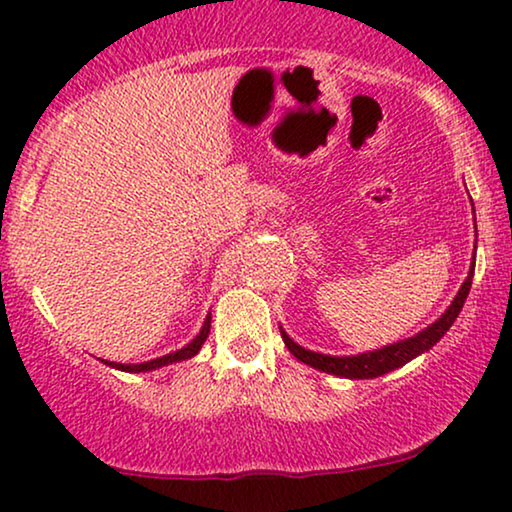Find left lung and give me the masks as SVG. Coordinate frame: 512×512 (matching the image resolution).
I'll return each instance as SVG.
<instances>
[{"mask_svg": "<svg viewBox=\"0 0 512 512\" xmlns=\"http://www.w3.org/2000/svg\"><path fill=\"white\" fill-rule=\"evenodd\" d=\"M473 270H475V261L471 263V270H468L466 282L461 284L459 293L454 296L450 307L440 314V319L433 321L431 326H426L424 331L412 335V338L398 340V342H394V345L375 349V352H363V354H354V356L319 354V352H312V349L300 347L298 342H293L289 335H286L282 326H279V331H282L284 345L289 347V352L296 356L298 361L307 363V366L317 368V370H321V373H328V375L347 377V380H373V377L391 373V370L405 366V363L415 359V356L429 352V349L436 345V342L443 338L447 331H450V326L454 324V319L459 317L461 307H464V303H466L468 291H471Z\"/></svg>", "mask_w": 512, "mask_h": 512, "instance_id": "left-lung-1", "label": "left lung"}]
</instances>
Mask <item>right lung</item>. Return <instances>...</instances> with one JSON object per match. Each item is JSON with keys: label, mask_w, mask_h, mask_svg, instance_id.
Instances as JSON below:
<instances>
[{"label": "right lung", "mask_w": 512, "mask_h": 512, "mask_svg": "<svg viewBox=\"0 0 512 512\" xmlns=\"http://www.w3.org/2000/svg\"><path fill=\"white\" fill-rule=\"evenodd\" d=\"M209 326H212V314H207V319H205V324H202L200 333L195 335V338L188 342L186 347H181V349H177V352H172V354L160 356V359H151V361H144V363H116V361H104V363H107L109 368L123 370V373H149V370L170 366V363H179V361L193 359V356L200 352V347L205 345V340H207V335H209Z\"/></svg>", "instance_id": "add662e5"}]
</instances>
